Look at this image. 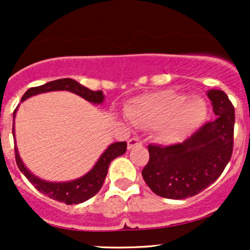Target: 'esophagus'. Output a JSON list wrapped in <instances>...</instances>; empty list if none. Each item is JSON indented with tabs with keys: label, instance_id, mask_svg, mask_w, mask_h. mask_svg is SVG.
<instances>
[{
	"label": "esophagus",
	"instance_id": "obj_1",
	"mask_svg": "<svg viewBox=\"0 0 250 250\" xmlns=\"http://www.w3.org/2000/svg\"><path fill=\"white\" fill-rule=\"evenodd\" d=\"M140 146H142L141 140L136 139V137H133V139L128 140V149H133L135 147H140Z\"/></svg>",
	"mask_w": 250,
	"mask_h": 250
}]
</instances>
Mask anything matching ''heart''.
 I'll return each instance as SVG.
<instances>
[{"label":"heart","instance_id":"b5f03b06","mask_svg":"<svg viewBox=\"0 0 250 250\" xmlns=\"http://www.w3.org/2000/svg\"><path fill=\"white\" fill-rule=\"evenodd\" d=\"M125 115L140 128H156L161 140L175 142L205 121L207 105L200 97L186 101L173 90H161L134 99L125 107Z\"/></svg>","mask_w":250,"mask_h":250}]
</instances>
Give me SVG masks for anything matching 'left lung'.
<instances>
[{"mask_svg": "<svg viewBox=\"0 0 250 250\" xmlns=\"http://www.w3.org/2000/svg\"><path fill=\"white\" fill-rule=\"evenodd\" d=\"M215 121L203 125L176 145H149L143 180L159 196L181 200L209 187L230 161L234 147L235 108L222 90H209Z\"/></svg>", "mask_w": 250, "mask_h": 250, "instance_id": "1", "label": "left lung"}]
</instances>
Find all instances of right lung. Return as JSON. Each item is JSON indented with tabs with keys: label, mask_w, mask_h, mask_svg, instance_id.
Returning a JSON list of instances; mask_svg holds the SVG:
<instances>
[{
	"label": "right lung",
	"mask_w": 250,
	"mask_h": 250,
	"mask_svg": "<svg viewBox=\"0 0 250 250\" xmlns=\"http://www.w3.org/2000/svg\"><path fill=\"white\" fill-rule=\"evenodd\" d=\"M53 90H68L71 93H75L83 99H85L89 102L93 103H101L104 99L102 90H90V89L83 87L79 82L74 81L71 79H61L56 81H51L45 83V84L39 85V87H33L28 89L22 96L21 101L28 99V97L36 95V94L47 93V91ZM16 110H14V117H15ZM13 135H14V127H13ZM127 150V143L125 142H116L113 143L108 147L107 150L104 151L97 161L95 167L91 169L88 174L81 179L71 181V182L65 183H50L47 181H42L34 176L33 174L24 167L20 159L17 149L15 148V160L16 165L20 170L27 177L28 181L35 187L40 193L47 195L50 199L63 202L65 205H77V203L84 202L93 197L97 191L102 187L104 182L105 176H107L108 168L110 162L114 159H116L120 155H123Z\"/></svg>",
	"instance_id": "right-lung-1"
}]
</instances>
